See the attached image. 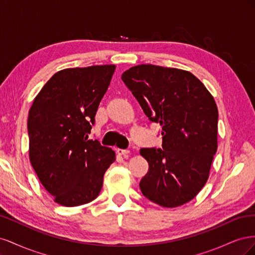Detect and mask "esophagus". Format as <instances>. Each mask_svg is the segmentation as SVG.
Masks as SVG:
<instances>
[{"label":"esophagus","instance_id":"1","mask_svg":"<svg viewBox=\"0 0 255 255\" xmlns=\"http://www.w3.org/2000/svg\"><path fill=\"white\" fill-rule=\"evenodd\" d=\"M117 153L119 154V155H121V156H128V154H130V151H129V150L118 149V150H117Z\"/></svg>","mask_w":255,"mask_h":255}]
</instances>
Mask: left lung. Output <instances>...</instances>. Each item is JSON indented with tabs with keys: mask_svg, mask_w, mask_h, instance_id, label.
Returning <instances> with one entry per match:
<instances>
[{
	"mask_svg": "<svg viewBox=\"0 0 255 255\" xmlns=\"http://www.w3.org/2000/svg\"><path fill=\"white\" fill-rule=\"evenodd\" d=\"M143 113L159 123L161 149H141L149 171L142 195L164 207L189 202L210 176L218 148V109L203 83L189 71L138 65L121 75Z\"/></svg>",
	"mask_w": 255,
	"mask_h": 255,
	"instance_id": "left-lung-1",
	"label": "left lung"
}]
</instances>
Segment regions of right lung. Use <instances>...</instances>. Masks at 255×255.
I'll return each mask as SVG.
<instances>
[{
	"mask_svg": "<svg viewBox=\"0 0 255 255\" xmlns=\"http://www.w3.org/2000/svg\"><path fill=\"white\" fill-rule=\"evenodd\" d=\"M115 65L67 68L34 99L27 119L29 161L56 203L79 206L95 200L116 153L88 139Z\"/></svg>",
	"mask_w": 255,
	"mask_h": 255,
	"instance_id": "add662e5",
	"label": "right lung"
}]
</instances>
